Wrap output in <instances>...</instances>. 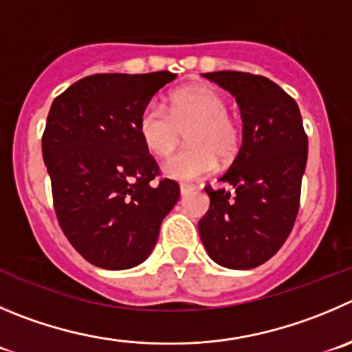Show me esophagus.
I'll use <instances>...</instances> for the list:
<instances>
[{
    "label": "esophagus",
    "instance_id": "34e87169",
    "mask_svg": "<svg viewBox=\"0 0 352 352\" xmlns=\"http://www.w3.org/2000/svg\"><path fill=\"white\" fill-rule=\"evenodd\" d=\"M193 192V186L192 185H182L179 186V193H182V197L188 195V193Z\"/></svg>",
    "mask_w": 352,
    "mask_h": 352
}]
</instances>
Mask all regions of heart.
Listing matches in <instances>:
<instances>
[{
	"mask_svg": "<svg viewBox=\"0 0 352 352\" xmlns=\"http://www.w3.org/2000/svg\"><path fill=\"white\" fill-rule=\"evenodd\" d=\"M190 146L164 162L167 178L195 182L212 173L221 162H232L240 148V129L228 116V102L210 86H192L170 96V112L159 102H148L138 119V131L146 148L167 157L186 131Z\"/></svg>",
	"mask_w": 352,
	"mask_h": 352,
	"instance_id": "obj_1",
	"label": "heart"
}]
</instances>
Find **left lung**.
<instances>
[{"label": "left lung", "instance_id": "left-lung-1", "mask_svg": "<svg viewBox=\"0 0 352 352\" xmlns=\"http://www.w3.org/2000/svg\"><path fill=\"white\" fill-rule=\"evenodd\" d=\"M232 93L242 112L239 155L221 182L233 186L206 192L209 210L199 233L214 263L252 270L278 252L299 210L307 162V136L296 100L267 78L236 70L204 74Z\"/></svg>", "mask_w": 352, "mask_h": 352}]
</instances>
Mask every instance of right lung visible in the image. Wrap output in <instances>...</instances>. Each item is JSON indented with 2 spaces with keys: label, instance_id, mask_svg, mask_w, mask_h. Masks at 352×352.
Masks as SVG:
<instances>
[{
  "label": "right lung",
  "instance_id": "add662e5",
  "mask_svg": "<svg viewBox=\"0 0 352 352\" xmlns=\"http://www.w3.org/2000/svg\"><path fill=\"white\" fill-rule=\"evenodd\" d=\"M176 74H95L52 103L43 159L60 228L88 263L129 270L152 254L179 199L138 131L143 107Z\"/></svg>",
  "mask_w": 352,
  "mask_h": 352
}]
</instances>
